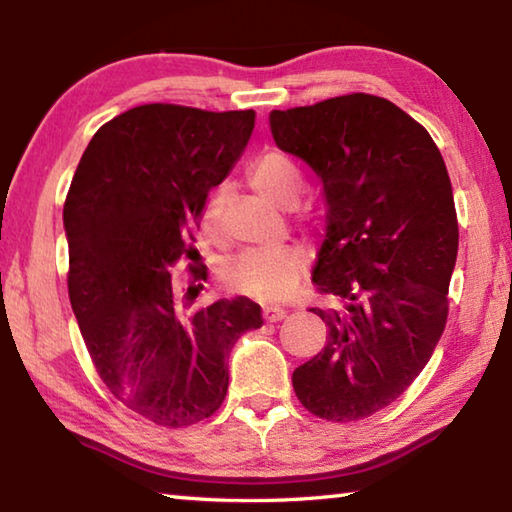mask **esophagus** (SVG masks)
<instances>
[{"label":"esophagus","mask_w":512,"mask_h":512,"mask_svg":"<svg viewBox=\"0 0 512 512\" xmlns=\"http://www.w3.org/2000/svg\"><path fill=\"white\" fill-rule=\"evenodd\" d=\"M262 316L266 323H277V320H282L284 316H287V311H284L282 307H262Z\"/></svg>","instance_id":"esophagus-1"}]
</instances>
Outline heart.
Instances as JSON below:
<instances>
[{
	"label": "heart",
	"mask_w": 512,
	"mask_h": 512,
	"mask_svg": "<svg viewBox=\"0 0 512 512\" xmlns=\"http://www.w3.org/2000/svg\"><path fill=\"white\" fill-rule=\"evenodd\" d=\"M248 178L257 192H262L277 205L291 207L298 203L302 192V173L287 153L277 149L262 151L250 162ZM230 194V185L221 183L205 196L201 207V225L207 237H221V221ZM307 266L309 253L300 244L255 248L228 259L221 266V282L230 291L241 293V296L262 302H277L287 298L298 287Z\"/></svg>",
	"instance_id": "1"
}]
</instances>
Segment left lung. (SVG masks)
I'll use <instances>...</instances> for the list:
<instances>
[{
	"mask_svg": "<svg viewBox=\"0 0 512 512\" xmlns=\"http://www.w3.org/2000/svg\"><path fill=\"white\" fill-rule=\"evenodd\" d=\"M273 140L323 180L329 225L311 275L327 305L300 404L327 422L386 409L427 366L449 314L458 253L452 183L427 128L366 92L271 112Z\"/></svg>",
	"mask_w": 512,
	"mask_h": 512,
	"instance_id": "obj_1",
	"label": "left lung"
}]
</instances>
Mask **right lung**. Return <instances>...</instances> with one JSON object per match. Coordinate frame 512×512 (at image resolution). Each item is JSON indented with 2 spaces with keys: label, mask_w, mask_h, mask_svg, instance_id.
<instances>
[{
  "label": "right lung",
  "mask_w": 512,
  "mask_h": 512,
  "mask_svg": "<svg viewBox=\"0 0 512 512\" xmlns=\"http://www.w3.org/2000/svg\"><path fill=\"white\" fill-rule=\"evenodd\" d=\"M255 128V110L144 103L103 124L69 185L67 289L85 348L117 400L158 427L183 429L228 393V354L262 307L221 298L194 307L173 266L196 253L198 214ZM192 280L205 271L187 266Z\"/></svg>",
  "instance_id": "1"
}]
</instances>
